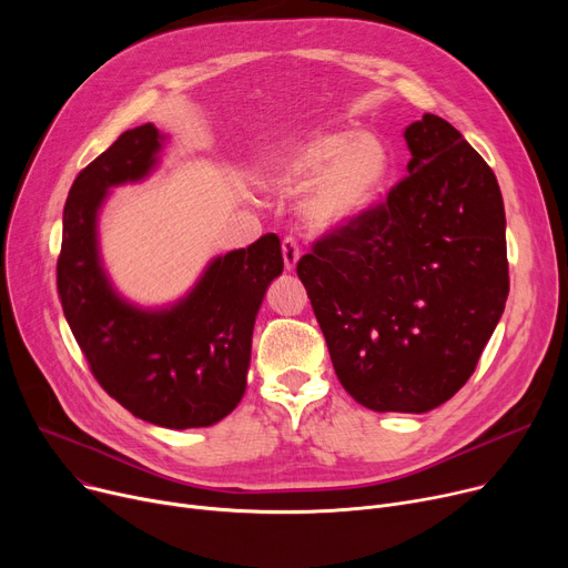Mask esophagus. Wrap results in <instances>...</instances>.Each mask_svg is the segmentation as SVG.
Masks as SVG:
<instances>
[{"label":"esophagus","mask_w":568,"mask_h":568,"mask_svg":"<svg viewBox=\"0 0 568 568\" xmlns=\"http://www.w3.org/2000/svg\"><path fill=\"white\" fill-rule=\"evenodd\" d=\"M302 255V248H300V242H296V236H285L283 239V257H285V268L287 272H292L296 260H300Z\"/></svg>","instance_id":"34e87169"}]
</instances>
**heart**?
<instances>
[{"mask_svg":"<svg viewBox=\"0 0 568 568\" xmlns=\"http://www.w3.org/2000/svg\"><path fill=\"white\" fill-rule=\"evenodd\" d=\"M389 176V152L371 133L324 131L287 146L266 165V179L281 191L304 189L306 216L315 227L349 223L375 202Z\"/></svg>","mask_w":568,"mask_h":568,"instance_id":"1","label":"heart"}]
</instances>
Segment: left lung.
I'll list each match as a JSON object with an SVG mask.
<instances>
[{
	"label": "left lung",
	"instance_id": "left-lung-1",
	"mask_svg": "<svg viewBox=\"0 0 568 568\" xmlns=\"http://www.w3.org/2000/svg\"><path fill=\"white\" fill-rule=\"evenodd\" d=\"M407 172L296 262L345 392L422 414L471 377L509 296L495 172L437 114L405 129Z\"/></svg>",
	"mask_w": 568,
	"mask_h": 568
}]
</instances>
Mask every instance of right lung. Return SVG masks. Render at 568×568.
<instances>
[{"instance_id":"add662e5","label":"right lung","mask_w":568,"mask_h":568,"mask_svg":"<svg viewBox=\"0 0 568 568\" xmlns=\"http://www.w3.org/2000/svg\"><path fill=\"white\" fill-rule=\"evenodd\" d=\"M161 135L142 124L119 135L69 191L57 292L87 366L103 392L138 419L163 428L221 422L246 392L253 324L266 285L283 272L268 232L219 257L170 311L146 313L112 292L97 251V212L110 186L152 170Z\"/></svg>"}]
</instances>
